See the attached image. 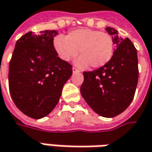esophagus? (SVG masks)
Masks as SVG:
<instances>
[{
  "mask_svg": "<svg viewBox=\"0 0 152 152\" xmlns=\"http://www.w3.org/2000/svg\"><path fill=\"white\" fill-rule=\"evenodd\" d=\"M72 72H73V73L75 74V73H79L80 71H78V70H77L76 68H75V67H73V68H72Z\"/></svg>",
  "mask_w": 152,
  "mask_h": 152,
  "instance_id": "esophagus-1",
  "label": "esophagus"
}]
</instances>
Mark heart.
<instances>
[{
  "mask_svg": "<svg viewBox=\"0 0 152 152\" xmlns=\"http://www.w3.org/2000/svg\"><path fill=\"white\" fill-rule=\"evenodd\" d=\"M54 47L62 60L68 61L77 55H80L75 64L80 68L87 66L97 69L107 64L112 59L114 44L112 37L106 33L90 28H80L71 31L63 37L56 36Z\"/></svg>",
  "mask_w": 152,
  "mask_h": 152,
  "instance_id": "heart-1",
  "label": "heart"
}]
</instances>
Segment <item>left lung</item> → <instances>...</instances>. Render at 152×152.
<instances>
[{"label":"left lung","instance_id":"8db88e82","mask_svg":"<svg viewBox=\"0 0 152 152\" xmlns=\"http://www.w3.org/2000/svg\"><path fill=\"white\" fill-rule=\"evenodd\" d=\"M115 49L104 66L83 72L81 96L97 114L105 118L123 113L133 100L138 83L137 50L129 39L118 36L116 29L107 27Z\"/></svg>","mask_w":152,"mask_h":152}]
</instances>
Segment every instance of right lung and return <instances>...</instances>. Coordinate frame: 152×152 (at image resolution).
<instances>
[{
  "label": "right lung",
  "mask_w": 152,
  "mask_h": 152,
  "mask_svg": "<svg viewBox=\"0 0 152 152\" xmlns=\"http://www.w3.org/2000/svg\"><path fill=\"white\" fill-rule=\"evenodd\" d=\"M55 30L28 32L19 39L9 65V89L21 112L33 118L47 116L57 105L72 66L54 47Z\"/></svg>",
  "instance_id": "1"
}]
</instances>
